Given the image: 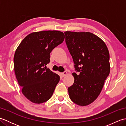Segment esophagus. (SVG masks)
<instances>
[{
	"label": "esophagus",
	"instance_id": "esophagus-1",
	"mask_svg": "<svg viewBox=\"0 0 126 126\" xmlns=\"http://www.w3.org/2000/svg\"><path fill=\"white\" fill-rule=\"evenodd\" d=\"M66 74H67V72H66V71H64L63 73H61V75H62V77H64V76H65Z\"/></svg>",
	"mask_w": 126,
	"mask_h": 126
}]
</instances>
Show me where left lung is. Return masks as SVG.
Instances as JSON below:
<instances>
[{"instance_id": "obj_1", "label": "left lung", "mask_w": 126, "mask_h": 126, "mask_svg": "<svg viewBox=\"0 0 126 126\" xmlns=\"http://www.w3.org/2000/svg\"><path fill=\"white\" fill-rule=\"evenodd\" d=\"M65 43L74 63L73 85L68 88L71 100L84 106L97 98L110 73L109 53L101 38L90 32L65 31Z\"/></svg>"}]
</instances>
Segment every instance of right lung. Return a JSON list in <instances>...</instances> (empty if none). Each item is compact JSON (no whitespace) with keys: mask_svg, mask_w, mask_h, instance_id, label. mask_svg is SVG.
<instances>
[{"mask_svg":"<svg viewBox=\"0 0 126 126\" xmlns=\"http://www.w3.org/2000/svg\"><path fill=\"white\" fill-rule=\"evenodd\" d=\"M59 31H42L29 34L16 50L13 58L15 73L22 92L34 103L49 100L60 81V76L46 68L50 53L64 41Z\"/></svg>","mask_w":126,"mask_h":126,"instance_id":"obj_1","label":"right lung"}]
</instances>
